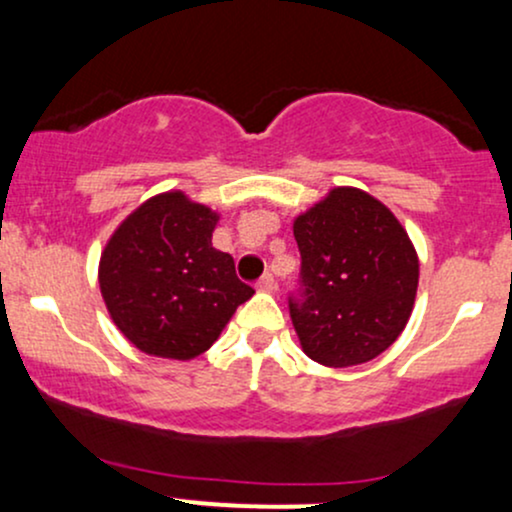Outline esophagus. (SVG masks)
Instances as JSON below:
<instances>
[{
    "mask_svg": "<svg viewBox=\"0 0 512 512\" xmlns=\"http://www.w3.org/2000/svg\"><path fill=\"white\" fill-rule=\"evenodd\" d=\"M274 276L272 274H264L260 281H257V291H264V293H269V291H274Z\"/></svg>",
    "mask_w": 512,
    "mask_h": 512,
    "instance_id": "34e87169",
    "label": "esophagus"
}]
</instances>
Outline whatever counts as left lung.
<instances>
[{
	"label": "left lung",
	"instance_id": "left-lung-1",
	"mask_svg": "<svg viewBox=\"0 0 512 512\" xmlns=\"http://www.w3.org/2000/svg\"><path fill=\"white\" fill-rule=\"evenodd\" d=\"M301 296L289 310L305 356L330 368L373 361L407 327L419 255L397 216L358 187H332L293 221Z\"/></svg>",
	"mask_w": 512,
	"mask_h": 512
}]
</instances>
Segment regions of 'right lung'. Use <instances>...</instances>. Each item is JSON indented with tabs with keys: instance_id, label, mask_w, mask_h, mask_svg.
Wrapping results in <instances>:
<instances>
[{
	"instance_id": "obj_1",
	"label": "right lung",
	"mask_w": 512,
	"mask_h": 512,
	"mask_svg": "<svg viewBox=\"0 0 512 512\" xmlns=\"http://www.w3.org/2000/svg\"><path fill=\"white\" fill-rule=\"evenodd\" d=\"M219 214L185 192H161L105 243L98 284L110 317L139 351L190 361L252 298L228 252L211 245Z\"/></svg>"
}]
</instances>
